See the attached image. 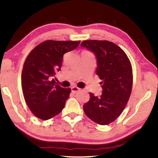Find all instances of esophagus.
Wrapping results in <instances>:
<instances>
[{
  "mask_svg": "<svg viewBox=\"0 0 158 158\" xmlns=\"http://www.w3.org/2000/svg\"><path fill=\"white\" fill-rule=\"evenodd\" d=\"M81 89H80L79 88L76 87V86H73V87L71 88V91H72L73 94H76V93L78 92Z\"/></svg>",
  "mask_w": 158,
  "mask_h": 158,
  "instance_id": "esophagus-1",
  "label": "esophagus"
}]
</instances>
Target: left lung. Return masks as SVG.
<instances>
[{"label":"left lung","instance_id":"left-lung-1","mask_svg":"<svg viewBox=\"0 0 158 158\" xmlns=\"http://www.w3.org/2000/svg\"><path fill=\"white\" fill-rule=\"evenodd\" d=\"M81 46L94 53L96 74L103 91L100 97L90 93L83 105L86 116L94 122L107 125L115 121L124 109L132 88V68L126 53L114 43L106 40H85Z\"/></svg>","mask_w":158,"mask_h":158}]
</instances>
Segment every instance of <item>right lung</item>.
<instances>
[{
	"mask_svg": "<svg viewBox=\"0 0 158 158\" xmlns=\"http://www.w3.org/2000/svg\"><path fill=\"white\" fill-rule=\"evenodd\" d=\"M80 41L47 40L27 56L21 74L26 103L39 118L47 120L60 114L71 89L56 85L52 77L61 70L64 54L77 48Z\"/></svg>",
	"mask_w": 158,
	"mask_h": 158,
	"instance_id": "right-lung-1",
	"label": "right lung"
}]
</instances>
